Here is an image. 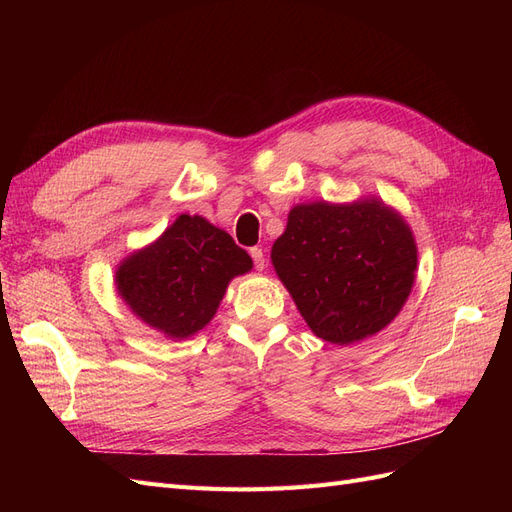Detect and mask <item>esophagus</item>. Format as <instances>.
Wrapping results in <instances>:
<instances>
[{"instance_id": "obj_1", "label": "esophagus", "mask_w": 512, "mask_h": 512, "mask_svg": "<svg viewBox=\"0 0 512 512\" xmlns=\"http://www.w3.org/2000/svg\"><path fill=\"white\" fill-rule=\"evenodd\" d=\"M250 256H252V260H254L256 271H262V269L267 267V258H265V252H262V247H252Z\"/></svg>"}]
</instances>
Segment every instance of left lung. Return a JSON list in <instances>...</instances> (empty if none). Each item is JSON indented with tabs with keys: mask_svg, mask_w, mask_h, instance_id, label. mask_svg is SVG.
<instances>
[{
	"mask_svg": "<svg viewBox=\"0 0 512 512\" xmlns=\"http://www.w3.org/2000/svg\"><path fill=\"white\" fill-rule=\"evenodd\" d=\"M273 267L320 339L348 346L384 329L414 284L416 245L380 200L312 203L288 213Z\"/></svg>",
	"mask_w": 512,
	"mask_h": 512,
	"instance_id": "obj_1",
	"label": "left lung"
}]
</instances>
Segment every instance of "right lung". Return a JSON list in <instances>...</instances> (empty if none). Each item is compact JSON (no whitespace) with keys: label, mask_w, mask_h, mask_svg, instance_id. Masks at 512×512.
Here are the masks:
<instances>
[{"label":"right lung","mask_w":512,"mask_h":512,"mask_svg":"<svg viewBox=\"0 0 512 512\" xmlns=\"http://www.w3.org/2000/svg\"><path fill=\"white\" fill-rule=\"evenodd\" d=\"M250 269V254L228 232L200 215H179L156 243L121 262L115 282L149 327L185 339L218 312L232 277Z\"/></svg>","instance_id":"1"}]
</instances>
